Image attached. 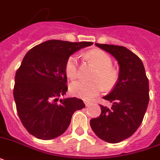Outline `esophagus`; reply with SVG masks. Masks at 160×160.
I'll list each match as a JSON object with an SVG mask.
<instances>
[{
  "label": "esophagus",
  "instance_id": "obj_1",
  "mask_svg": "<svg viewBox=\"0 0 160 160\" xmlns=\"http://www.w3.org/2000/svg\"><path fill=\"white\" fill-rule=\"evenodd\" d=\"M84 102H85V104L86 106H89V105H90V102H89V101H86V100H85Z\"/></svg>",
  "mask_w": 160,
  "mask_h": 160
}]
</instances>
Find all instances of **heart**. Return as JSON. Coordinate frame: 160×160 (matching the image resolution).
Returning a JSON list of instances; mask_svg holds the SVG:
<instances>
[{
  "instance_id": "1",
  "label": "heart",
  "mask_w": 160,
  "mask_h": 160,
  "mask_svg": "<svg viewBox=\"0 0 160 160\" xmlns=\"http://www.w3.org/2000/svg\"><path fill=\"white\" fill-rule=\"evenodd\" d=\"M87 57L97 67L93 75L94 80H79L70 85V93L74 96L85 100H90L103 90L104 86L106 88L113 87L118 80V72L112 67L113 60L111 56L102 50H92L89 51ZM65 74L70 80L77 78L78 61L75 55L68 58L65 63Z\"/></svg>"
}]
</instances>
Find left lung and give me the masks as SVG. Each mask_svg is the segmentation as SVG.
Segmentation results:
<instances>
[{
    "label": "left lung",
    "mask_w": 160,
    "mask_h": 160,
    "mask_svg": "<svg viewBox=\"0 0 160 160\" xmlns=\"http://www.w3.org/2000/svg\"><path fill=\"white\" fill-rule=\"evenodd\" d=\"M115 58L119 66L118 81L103 97L110 108L100 105L101 114L90 119V127L100 139L119 143L128 139L141 124L149 101V80L142 60L124 46L95 44Z\"/></svg>",
    "instance_id": "1"
}]
</instances>
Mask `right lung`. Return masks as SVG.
<instances>
[{"instance_id": "add662e5", "label": "right lung", "mask_w": 160, "mask_h": 160, "mask_svg": "<svg viewBox=\"0 0 160 160\" xmlns=\"http://www.w3.org/2000/svg\"><path fill=\"white\" fill-rule=\"evenodd\" d=\"M92 42L50 40L26 54L16 71L13 95L26 130L37 139H52L64 134L76 110L85 107L77 98L60 99L68 90V58Z\"/></svg>"}]
</instances>
